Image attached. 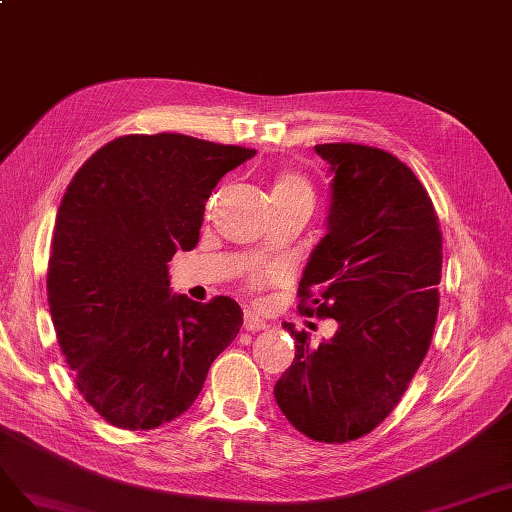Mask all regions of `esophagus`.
<instances>
[{"label":"esophagus","mask_w":512,"mask_h":512,"mask_svg":"<svg viewBox=\"0 0 512 512\" xmlns=\"http://www.w3.org/2000/svg\"><path fill=\"white\" fill-rule=\"evenodd\" d=\"M266 327H268V323L259 319L255 312H246V315H244V329H246V332L255 334V332H263Z\"/></svg>","instance_id":"34e87169"}]
</instances>
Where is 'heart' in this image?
<instances>
[{
	"label": "heart",
	"instance_id": "b5f03b06",
	"mask_svg": "<svg viewBox=\"0 0 512 512\" xmlns=\"http://www.w3.org/2000/svg\"><path fill=\"white\" fill-rule=\"evenodd\" d=\"M295 193H302V195H310V185L308 180L298 174V172H283L274 183L272 195H295ZM280 274L276 270H255L249 274V287L251 289H261L266 287L270 280H276Z\"/></svg>",
	"mask_w": 512,
	"mask_h": 512
}]
</instances>
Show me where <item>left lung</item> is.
I'll list each match as a JSON object with an SVG mask.
<instances>
[{
    "label": "left lung",
    "mask_w": 512,
    "mask_h": 512,
    "mask_svg": "<svg viewBox=\"0 0 512 512\" xmlns=\"http://www.w3.org/2000/svg\"><path fill=\"white\" fill-rule=\"evenodd\" d=\"M327 234L300 283V312L336 319L332 340L295 338V359L274 398L295 430L342 444L370 434L400 404L432 344L442 232L432 197L406 163L381 148L332 142Z\"/></svg>",
    "instance_id": "1"
}]
</instances>
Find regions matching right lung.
I'll use <instances>...</instances> for the list:
<instances>
[{"label":"right lung","instance_id":"add662e5","mask_svg":"<svg viewBox=\"0 0 512 512\" xmlns=\"http://www.w3.org/2000/svg\"><path fill=\"white\" fill-rule=\"evenodd\" d=\"M255 148L183 134L104 144L65 191L46 291L61 353L97 415L121 430L174 421L234 342L242 308L172 295L168 261L200 240L219 180Z\"/></svg>","mask_w":512,"mask_h":512}]
</instances>
